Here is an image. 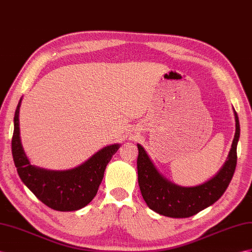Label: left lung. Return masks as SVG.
<instances>
[{
	"instance_id": "left-lung-1",
	"label": "left lung",
	"mask_w": 252,
	"mask_h": 252,
	"mask_svg": "<svg viewBox=\"0 0 252 252\" xmlns=\"http://www.w3.org/2000/svg\"><path fill=\"white\" fill-rule=\"evenodd\" d=\"M235 116V135L228 159L217 175L195 188H182L169 182L157 170L140 145L138 148L137 172L141 195L147 205L160 215L172 218H186L215 203L229 186L237 162V141L240 138V121Z\"/></svg>"
}]
</instances>
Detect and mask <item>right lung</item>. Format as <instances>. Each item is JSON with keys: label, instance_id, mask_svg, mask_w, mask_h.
I'll use <instances>...</instances> for the list:
<instances>
[{"label": "right lung", "instance_id": "obj_1", "mask_svg": "<svg viewBox=\"0 0 252 252\" xmlns=\"http://www.w3.org/2000/svg\"><path fill=\"white\" fill-rule=\"evenodd\" d=\"M19 101L14 118L11 152L18 175L29 189L49 208L69 212L87 205L96 195L106 165L119 149V145L103 148L85 163L71 170L54 171L32 166L23 151L19 128Z\"/></svg>", "mask_w": 252, "mask_h": 252}]
</instances>
